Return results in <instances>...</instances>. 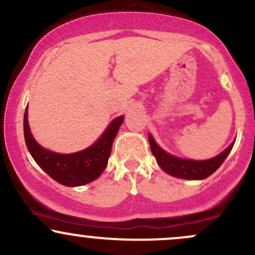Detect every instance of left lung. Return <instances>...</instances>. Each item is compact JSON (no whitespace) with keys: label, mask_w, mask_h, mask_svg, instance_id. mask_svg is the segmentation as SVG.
Wrapping results in <instances>:
<instances>
[{"label":"left lung","mask_w":255,"mask_h":255,"mask_svg":"<svg viewBox=\"0 0 255 255\" xmlns=\"http://www.w3.org/2000/svg\"><path fill=\"white\" fill-rule=\"evenodd\" d=\"M147 136H149L151 152L155 156L161 169L166 172L167 174L172 175V177L186 179V180H203V179L213 174L215 170L222 166L225 158L228 157L235 144L234 140L219 155L214 156L212 158L200 159L198 161V159L181 158L172 155V153L162 149L150 133Z\"/></svg>","instance_id":"left-lung-1"}]
</instances>
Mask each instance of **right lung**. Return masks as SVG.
<instances>
[{
  "label": "right lung",
  "instance_id": "right-lung-1",
  "mask_svg": "<svg viewBox=\"0 0 255 255\" xmlns=\"http://www.w3.org/2000/svg\"><path fill=\"white\" fill-rule=\"evenodd\" d=\"M125 116L116 117L96 142L72 153H59L41 146L33 138L27 121V106L24 114V136L27 150L50 178L65 186H81L100 177L108 166L111 147Z\"/></svg>",
  "mask_w": 255,
  "mask_h": 255
}]
</instances>
